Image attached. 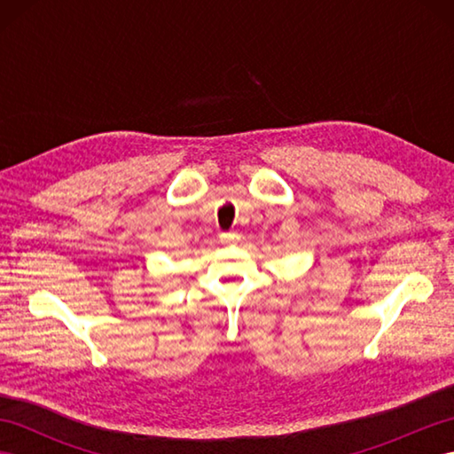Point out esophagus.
Listing matches in <instances>:
<instances>
[{
    "instance_id": "1",
    "label": "esophagus",
    "mask_w": 454,
    "mask_h": 454,
    "mask_svg": "<svg viewBox=\"0 0 454 454\" xmlns=\"http://www.w3.org/2000/svg\"><path fill=\"white\" fill-rule=\"evenodd\" d=\"M239 234L238 232H222L220 234V242L222 244H230V242H238Z\"/></svg>"
}]
</instances>
